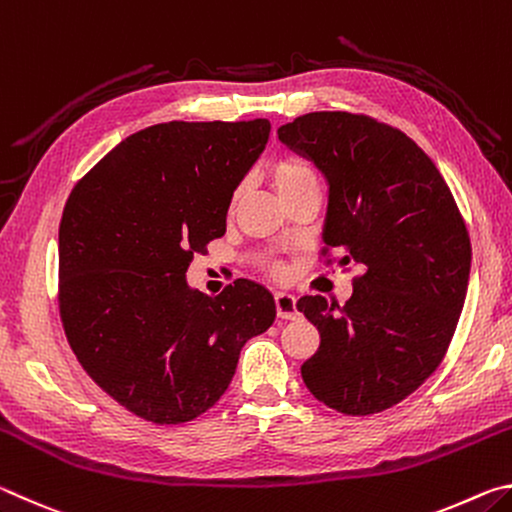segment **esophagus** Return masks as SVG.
Returning a JSON list of instances; mask_svg holds the SVG:
<instances>
[{
  "label": "esophagus",
  "instance_id": "esophagus-1",
  "mask_svg": "<svg viewBox=\"0 0 512 512\" xmlns=\"http://www.w3.org/2000/svg\"><path fill=\"white\" fill-rule=\"evenodd\" d=\"M275 309L277 316L284 320H293L298 316V307H296V298L291 296L287 291H277L275 293Z\"/></svg>",
  "mask_w": 512,
  "mask_h": 512
}]
</instances>
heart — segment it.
<instances>
[{
    "instance_id": "heart-1",
    "label": "heart",
    "mask_w": 512,
    "mask_h": 512,
    "mask_svg": "<svg viewBox=\"0 0 512 512\" xmlns=\"http://www.w3.org/2000/svg\"><path fill=\"white\" fill-rule=\"evenodd\" d=\"M271 178H273V185L280 196H289L293 192H298V189H305V187H318V176L314 167H311L309 162L300 160V158H277L271 164ZM244 185H239L235 189V194H232V205H237L241 201V196H244ZM271 273L273 275H280L282 268L280 266H271Z\"/></svg>"
}]
</instances>
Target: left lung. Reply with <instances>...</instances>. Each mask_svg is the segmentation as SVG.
I'll use <instances>...</instances> for the list:
<instances>
[{"label":"left lung","instance_id":"obj_1","mask_svg":"<svg viewBox=\"0 0 512 512\" xmlns=\"http://www.w3.org/2000/svg\"><path fill=\"white\" fill-rule=\"evenodd\" d=\"M277 137L327 178L323 255L339 250V266L359 271L343 307L298 300L320 334L302 379L339 413L391 409L440 366L461 318L472 262L461 210L429 155L384 121L309 112Z\"/></svg>","mask_w":512,"mask_h":512}]
</instances>
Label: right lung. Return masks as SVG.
I'll return each instance as SVG.
<instances>
[{
	"label": "right lung",
	"mask_w": 512,
	"mask_h": 512,
	"mask_svg": "<svg viewBox=\"0 0 512 512\" xmlns=\"http://www.w3.org/2000/svg\"><path fill=\"white\" fill-rule=\"evenodd\" d=\"M268 119L169 121L133 133L69 194L58 230V307L69 348L137 418L180 424L219 402L239 352L275 320L262 284L189 289L196 253L225 235Z\"/></svg>",
	"instance_id": "1"
}]
</instances>
